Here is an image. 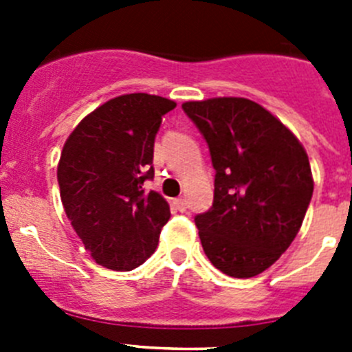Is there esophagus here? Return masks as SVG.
Wrapping results in <instances>:
<instances>
[{
  "mask_svg": "<svg viewBox=\"0 0 352 352\" xmlns=\"http://www.w3.org/2000/svg\"><path fill=\"white\" fill-rule=\"evenodd\" d=\"M174 204H176V208H178L179 211H185L186 210V199L185 197L174 199Z\"/></svg>",
  "mask_w": 352,
  "mask_h": 352,
  "instance_id": "1",
  "label": "esophagus"
}]
</instances>
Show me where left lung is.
<instances>
[{
  "label": "left lung",
  "instance_id": "obj_1",
  "mask_svg": "<svg viewBox=\"0 0 352 352\" xmlns=\"http://www.w3.org/2000/svg\"><path fill=\"white\" fill-rule=\"evenodd\" d=\"M210 149L213 204L195 214L204 254L229 276L263 273L296 238L314 192L309 157L291 130L247 98L185 102Z\"/></svg>",
  "mask_w": 352,
  "mask_h": 352
}]
</instances>
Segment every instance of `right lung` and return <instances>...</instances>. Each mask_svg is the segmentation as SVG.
<instances>
[{
    "label": "right lung",
    "mask_w": 352,
    "mask_h": 352,
    "mask_svg": "<svg viewBox=\"0 0 352 352\" xmlns=\"http://www.w3.org/2000/svg\"><path fill=\"white\" fill-rule=\"evenodd\" d=\"M173 100L130 93L84 118L61 151L58 185L65 213L98 264L114 272L138 268L155 252L170 219L151 182L155 138Z\"/></svg>",
    "instance_id": "add662e5"
}]
</instances>
